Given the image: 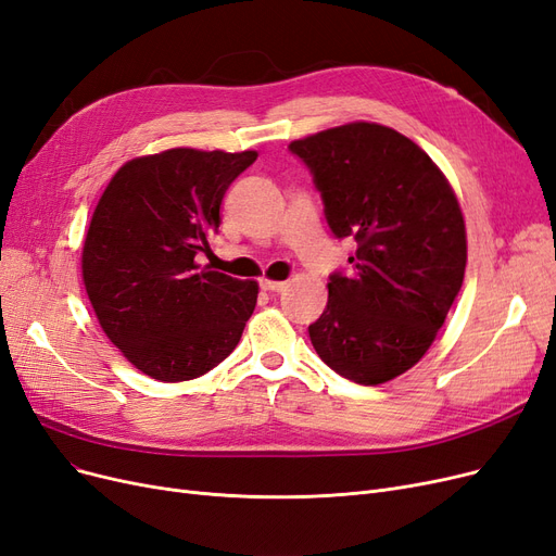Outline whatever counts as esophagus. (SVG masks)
<instances>
[{
	"instance_id": "esophagus-1",
	"label": "esophagus",
	"mask_w": 556,
	"mask_h": 556,
	"mask_svg": "<svg viewBox=\"0 0 556 556\" xmlns=\"http://www.w3.org/2000/svg\"><path fill=\"white\" fill-rule=\"evenodd\" d=\"M261 289L270 291V293H281L286 289V281H270V279H261Z\"/></svg>"
}]
</instances>
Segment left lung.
Instances as JSON below:
<instances>
[{
	"mask_svg": "<svg viewBox=\"0 0 556 556\" xmlns=\"http://www.w3.org/2000/svg\"><path fill=\"white\" fill-rule=\"evenodd\" d=\"M314 176L332 233L353 238L351 275L334 273L309 325L318 357L357 384L413 368L458 298L467 238L458 199L413 139L348 123L291 141Z\"/></svg>",
	"mask_w": 556,
	"mask_h": 556,
	"instance_id": "left-lung-1",
	"label": "left lung"
}]
</instances>
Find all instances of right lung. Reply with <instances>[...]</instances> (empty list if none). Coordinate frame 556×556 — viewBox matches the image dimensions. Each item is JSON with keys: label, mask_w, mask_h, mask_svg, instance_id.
<instances>
[{"label": "right lung", "mask_w": 556, "mask_h": 556, "mask_svg": "<svg viewBox=\"0 0 556 556\" xmlns=\"http://www.w3.org/2000/svg\"><path fill=\"white\" fill-rule=\"evenodd\" d=\"M256 151L172 149L123 164L102 192L81 250V279L102 332L162 382L208 374L233 353L258 283L197 256L219 231V205Z\"/></svg>", "instance_id": "1"}]
</instances>
